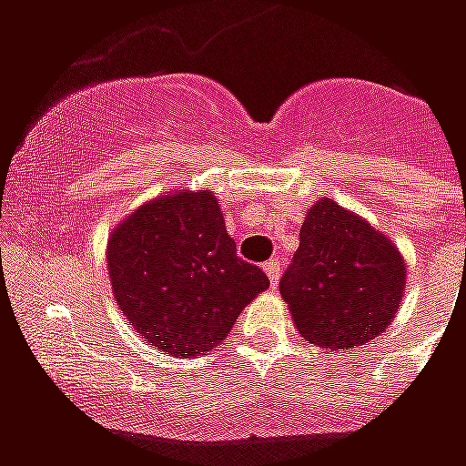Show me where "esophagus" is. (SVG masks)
Listing matches in <instances>:
<instances>
[{
    "label": "esophagus",
    "mask_w": 466,
    "mask_h": 466,
    "mask_svg": "<svg viewBox=\"0 0 466 466\" xmlns=\"http://www.w3.org/2000/svg\"><path fill=\"white\" fill-rule=\"evenodd\" d=\"M263 270H266V276H268L270 285L276 288L278 280H280V261H278V258H270V261L263 266Z\"/></svg>",
    "instance_id": "esophagus-1"
}]
</instances>
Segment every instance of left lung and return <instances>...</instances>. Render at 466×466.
<instances>
[{
	"instance_id": "left-lung-1",
	"label": "left lung",
	"mask_w": 466,
	"mask_h": 466,
	"mask_svg": "<svg viewBox=\"0 0 466 466\" xmlns=\"http://www.w3.org/2000/svg\"><path fill=\"white\" fill-rule=\"evenodd\" d=\"M404 285L399 248L368 219L321 198L299 227V248L280 278V295L302 339L348 350L391 324Z\"/></svg>"
}]
</instances>
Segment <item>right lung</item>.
Segmentation results:
<instances>
[{
  "mask_svg": "<svg viewBox=\"0 0 466 466\" xmlns=\"http://www.w3.org/2000/svg\"><path fill=\"white\" fill-rule=\"evenodd\" d=\"M113 298L127 324L171 355H205L268 288L241 261L212 190H176L140 205L108 237Z\"/></svg>",
  "mask_w": 466,
  "mask_h": 466,
  "instance_id": "obj_1",
  "label": "right lung"
}]
</instances>
